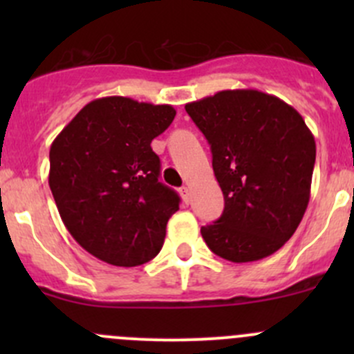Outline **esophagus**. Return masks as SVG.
Returning a JSON list of instances; mask_svg holds the SVG:
<instances>
[{
  "mask_svg": "<svg viewBox=\"0 0 354 354\" xmlns=\"http://www.w3.org/2000/svg\"><path fill=\"white\" fill-rule=\"evenodd\" d=\"M180 194H181V197H183V200H185V202H190V188H188V187H183V188H181V190H180Z\"/></svg>",
  "mask_w": 354,
  "mask_h": 354,
  "instance_id": "obj_1",
  "label": "esophagus"
}]
</instances>
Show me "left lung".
<instances>
[{
	"instance_id": "1",
	"label": "left lung",
	"mask_w": 354,
	"mask_h": 354,
	"mask_svg": "<svg viewBox=\"0 0 354 354\" xmlns=\"http://www.w3.org/2000/svg\"><path fill=\"white\" fill-rule=\"evenodd\" d=\"M205 135L224 195V212L200 230L230 262L266 259L281 248L308 207L315 138L292 106L276 95L236 88L188 102Z\"/></svg>"
}]
</instances>
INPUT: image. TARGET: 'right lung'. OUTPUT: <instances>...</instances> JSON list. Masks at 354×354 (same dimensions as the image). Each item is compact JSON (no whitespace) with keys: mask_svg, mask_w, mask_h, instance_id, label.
<instances>
[{"mask_svg":"<svg viewBox=\"0 0 354 354\" xmlns=\"http://www.w3.org/2000/svg\"><path fill=\"white\" fill-rule=\"evenodd\" d=\"M174 116L169 104L111 95L84 106L53 142L49 188L59 216L102 262L142 266L162 248L180 197L159 181L151 142Z\"/></svg>","mask_w":354,"mask_h":354,"instance_id":"1","label":"right lung"}]
</instances>
